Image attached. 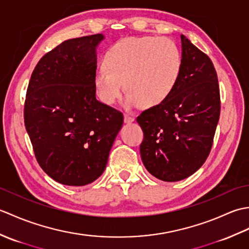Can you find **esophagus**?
<instances>
[{
    "mask_svg": "<svg viewBox=\"0 0 249 249\" xmlns=\"http://www.w3.org/2000/svg\"><path fill=\"white\" fill-rule=\"evenodd\" d=\"M135 121V119H134V116H131V115H129V114H125L124 115V122L126 124H129V123H133V122Z\"/></svg>",
    "mask_w": 249,
    "mask_h": 249,
    "instance_id": "34e87169",
    "label": "esophagus"
}]
</instances>
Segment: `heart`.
I'll return each mask as SVG.
<instances>
[{
  "label": "heart",
  "mask_w": 249,
  "mask_h": 249,
  "mask_svg": "<svg viewBox=\"0 0 249 249\" xmlns=\"http://www.w3.org/2000/svg\"><path fill=\"white\" fill-rule=\"evenodd\" d=\"M182 55L171 39L157 36L129 37L120 40L94 72V87L99 99L112 105L128 89L124 105L127 108L144 104H161L173 92L182 71ZM124 83H123V81Z\"/></svg>",
  "instance_id": "obj_1"
}]
</instances>
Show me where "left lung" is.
Instances as JSON below:
<instances>
[{
  "mask_svg": "<svg viewBox=\"0 0 249 249\" xmlns=\"http://www.w3.org/2000/svg\"><path fill=\"white\" fill-rule=\"evenodd\" d=\"M181 41L183 65L173 92L137 118L143 131L142 162L152 176L165 182L181 181L203 165L220 114L212 61L184 35Z\"/></svg>",
  "mask_w": 249,
  "mask_h": 249,
  "instance_id": "obj_1",
  "label": "left lung"
}]
</instances>
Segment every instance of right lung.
<instances>
[{"mask_svg":"<svg viewBox=\"0 0 249 249\" xmlns=\"http://www.w3.org/2000/svg\"><path fill=\"white\" fill-rule=\"evenodd\" d=\"M103 34L63 41L32 72L24 125L41 169L54 181L84 186L105 171L123 114L98 102L96 48Z\"/></svg>","mask_w":249,"mask_h":249,"instance_id":"1","label":"right lung"}]
</instances>
